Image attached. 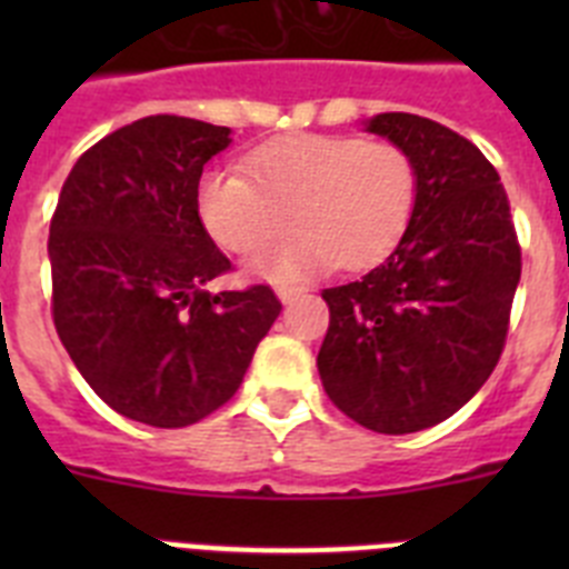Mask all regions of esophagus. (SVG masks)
<instances>
[{
	"label": "esophagus",
	"instance_id": "1",
	"mask_svg": "<svg viewBox=\"0 0 569 569\" xmlns=\"http://www.w3.org/2000/svg\"><path fill=\"white\" fill-rule=\"evenodd\" d=\"M301 293H305V288H293V284H279V288H276V296H279L284 305H290V301Z\"/></svg>",
	"mask_w": 569,
	"mask_h": 569
}]
</instances>
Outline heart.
I'll use <instances>...</instances> for the list:
<instances>
[{
    "instance_id": "b5f03b06",
    "label": "heart",
    "mask_w": 569,
    "mask_h": 569,
    "mask_svg": "<svg viewBox=\"0 0 569 569\" xmlns=\"http://www.w3.org/2000/svg\"><path fill=\"white\" fill-rule=\"evenodd\" d=\"M248 173L210 168L196 182V213L228 253H250L284 228L296 233L248 259V273L299 281L367 268L399 244L419 199V168L393 142L296 133L248 156Z\"/></svg>"
}]
</instances>
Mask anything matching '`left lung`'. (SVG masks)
Listing matches in <instances>:
<instances>
[{"label": "left lung", "mask_w": 569, "mask_h": 569, "mask_svg": "<svg viewBox=\"0 0 569 569\" xmlns=\"http://www.w3.org/2000/svg\"><path fill=\"white\" fill-rule=\"evenodd\" d=\"M365 130L413 156L419 199L379 268L321 293L330 328L316 365L341 413L405 436L450 419L490 379L521 248L499 173L465 136L413 113Z\"/></svg>", "instance_id": "8db88e82"}]
</instances>
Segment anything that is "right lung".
Returning a JSON list of instances; mask_svg holds the SVG:
<instances>
[{"mask_svg":"<svg viewBox=\"0 0 569 569\" xmlns=\"http://www.w3.org/2000/svg\"><path fill=\"white\" fill-rule=\"evenodd\" d=\"M230 128L144 116L79 156L50 222L53 325L116 413L188 427L239 390L281 305L268 284L210 293L230 270L196 213Z\"/></svg>","mask_w":569,"mask_h":569,"instance_id":"add662e5","label":"right lung"}]
</instances>
